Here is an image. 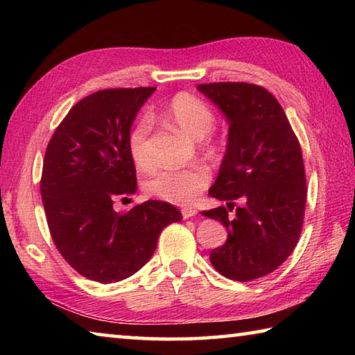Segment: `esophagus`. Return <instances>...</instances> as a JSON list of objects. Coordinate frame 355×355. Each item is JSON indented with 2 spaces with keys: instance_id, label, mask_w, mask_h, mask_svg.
<instances>
[{
  "instance_id": "obj_1",
  "label": "esophagus",
  "mask_w": 355,
  "mask_h": 355,
  "mask_svg": "<svg viewBox=\"0 0 355 355\" xmlns=\"http://www.w3.org/2000/svg\"><path fill=\"white\" fill-rule=\"evenodd\" d=\"M196 214H197V209H194V208H184V209H182V216H183V219L194 218Z\"/></svg>"
}]
</instances>
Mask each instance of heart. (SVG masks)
<instances>
[{"label": "heart", "instance_id": "1", "mask_svg": "<svg viewBox=\"0 0 355 355\" xmlns=\"http://www.w3.org/2000/svg\"><path fill=\"white\" fill-rule=\"evenodd\" d=\"M164 117L194 139H202L214 127V112L205 101L188 92H180L172 97L164 107ZM152 120L141 117L136 120L128 133V153L135 166L148 171L153 166V155L150 148ZM209 180L208 169L202 166H191L184 169H163L155 172L144 182L148 196L158 197L177 205H189L207 188Z\"/></svg>", "mask_w": 355, "mask_h": 355}]
</instances>
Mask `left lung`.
Wrapping results in <instances>:
<instances>
[{
    "label": "left lung",
    "instance_id": "8db88e82",
    "mask_svg": "<svg viewBox=\"0 0 355 355\" xmlns=\"http://www.w3.org/2000/svg\"><path fill=\"white\" fill-rule=\"evenodd\" d=\"M197 89L228 122L225 156L208 194L225 200L203 216L227 228L209 261L224 277L249 282L277 269L302 232L307 184L302 150L271 92L249 83H209ZM243 205L227 214L234 200Z\"/></svg>",
    "mask_w": 355,
    "mask_h": 355
}]
</instances>
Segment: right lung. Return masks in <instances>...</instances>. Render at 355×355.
<instances>
[{"label": "right lung", "instance_id": "right-lung-1", "mask_svg": "<svg viewBox=\"0 0 355 355\" xmlns=\"http://www.w3.org/2000/svg\"><path fill=\"white\" fill-rule=\"evenodd\" d=\"M155 89H105L80 100L45 152L40 194L53 241L78 274L100 284L139 271L163 228L182 220L180 209L161 200L127 213L112 208L137 189L127 139Z\"/></svg>", "mask_w": 355, "mask_h": 355}]
</instances>
